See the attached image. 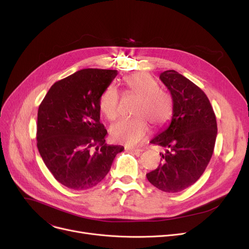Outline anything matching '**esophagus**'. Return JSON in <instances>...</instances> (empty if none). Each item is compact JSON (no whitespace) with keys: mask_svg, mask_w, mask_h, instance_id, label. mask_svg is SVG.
<instances>
[{"mask_svg":"<svg viewBox=\"0 0 249 249\" xmlns=\"http://www.w3.org/2000/svg\"><path fill=\"white\" fill-rule=\"evenodd\" d=\"M128 150L132 151V152H135V153H139V152L142 151V149H140V148H135V147H129Z\"/></svg>","mask_w":249,"mask_h":249,"instance_id":"esophagus-1","label":"esophagus"}]
</instances>
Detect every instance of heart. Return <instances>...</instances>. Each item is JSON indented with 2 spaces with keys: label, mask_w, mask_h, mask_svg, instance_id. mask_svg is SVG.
Here are the masks:
<instances>
[{
  "label": "heart",
  "mask_w": 249,
  "mask_h": 249,
  "mask_svg": "<svg viewBox=\"0 0 249 249\" xmlns=\"http://www.w3.org/2000/svg\"><path fill=\"white\" fill-rule=\"evenodd\" d=\"M127 89L138 97L132 118H123L110 128L114 141L135 145L144 139L150 130L148 121L156 127L165 125L173 114V100L168 93L159 88L154 77L147 72H136L124 78ZM120 95L110 86L103 91L99 100L102 114L113 121L119 115Z\"/></svg>",
  "instance_id": "b5f03b06"
}]
</instances>
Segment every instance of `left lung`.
Here are the masks:
<instances>
[{
    "mask_svg": "<svg viewBox=\"0 0 249 249\" xmlns=\"http://www.w3.org/2000/svg\"><path fill=\"white\" fill-rule=\"evenodd\" d=\"M160 81L173 99L169 125L150 143L164 148L161 162L146 175L151 185L178 193L194 185L210 161L217 136V122L204 91L176 71H165Z\"/></svg>",
    "mask_w": 249,
    "mask_h": 249,
    "instance_id": "left-lung-1",
    "label": "left lung"
}]
</instances>
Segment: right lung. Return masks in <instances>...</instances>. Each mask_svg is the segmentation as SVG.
<instances>
[{"mask_svg": "<svg viewBox=\"0 0 249 249\" xmlns=\"http://www.w3.org/2000/svg\"><path fill=\"white\" fill-rule=\"evenodd\" d=\"M117 74L112 70L78 71L52 85L39 106V153L52 176L69 189L98 185L124 150L105 143L108 133L100 122V97Z\"/></svg>", "mask_w": 249, "mask_h": 249, "instance_id": "right-lung-1", "label": "right lung"}]
</instances>
